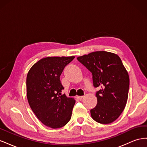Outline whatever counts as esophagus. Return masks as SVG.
Masks as SVG:
<instances>
[{"instance_id": "1", "label": "esophagus", "mask_w": 147, "mask_h": 147, "mask_svg": "<svg viewBox=\"0 0 147 147\" xmlns=\"http://www.w3.org/2000/svg\"><path fill=\"white\" fill-rule=\"evenodd\" d=\"M83 96H78L77 97V99H78V100H82L83 99Z\"/></svg>"}]
</instances>
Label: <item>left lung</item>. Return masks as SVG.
Returning a JSON list of instances; mask_svg holds the SVG:
<instances>
[{
  "mask_svg": "<svg viewBox=\"0 0 147 147\" xmlns=\"http://www.w3.org/2000/svg\"><path fill=\"white\" fill-rule=\"evenodd\" d=\"M90 70L97 103L90 110L92 119L101 124L115 121L123 112L127 102L129 78L120 57L110 52L96 51L77 57Z\"/></svg>",
  "mask_w": 147,
  "mask_h": 147,
  "instance_id": "1",
  "label": "left lung"
}]
</instances>
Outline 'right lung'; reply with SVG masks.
Returning <instances> with one entry per match:
<instances>
[{
  "instance_id": "obj_1",
  "label": "right lung",
  "mask_w": 147,
  "mask_h": 147,
  "mask_svg": "<svg viewBox=\"0 0 147 147\" xmlns=\"http://www.w3.org/2000/svg\"><path fill=\"white\" fill-rule=\"evenodd\" d=\"M74 56L48 57L35 63L26 78L29 104L38 119L53 129L63 127L72 116L75 101L62 95L60 76Z\"/></svg>"
}]
</instances>
